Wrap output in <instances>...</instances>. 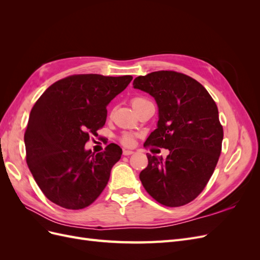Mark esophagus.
<instances>
[{"label":"esophagus","instance_id":"1","mask_svg":"<svg viewBox=\"0 0 260 260\" xmlns=\"http://www.w3.org/2000/svg\"><path fill=\"white\" fill-rule=\"evenodd\" d=\"M122 153H123L124 156H129V155H132L135 152H133V151H129V149H123Z\"/></svg>","mask_w":260,"mask_h":260}]
</instances>
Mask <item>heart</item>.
I'll return each mask as SVG.
<instances>
[{
    "mask_svg": "<svg viewBox=\"0 0 260 260\" xmlns=\"http://www.w3.org/2000/svg\"><path fill=\"white\" fill-rule=\"evenodd\" d=\"M145 102H147V100L143 96H135L131 100V105L133 106V108L137 109L141 104L145 103ZM136 139H137V135H135V133L124 132L120 137V142L124 146H132L136 143Z\"/></svg>",
    "mask_w": 260,
    "mask_h": 260,
    "instance_id": "heart-1",
    "label": "heart"
}]
</instances>
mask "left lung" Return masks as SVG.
<instances>
[{"instance_id":"left-lung-1","label":"left lung","mask_w":260,"mask_h":260,"mask_svg":"<svg viewBox=\"0 0 260 260\" xmlns=\"http://www.w3.org/2000/svg\"><path fill=\"white\" fill-rule=\"evenodd\" d=\"M133 86L151 94L158 105L157 129L144 147L169 149L166 159L146 154L141 182L161 205H186L205 188L221 153L223 128L215 101L200 82L174 70L137 77Z\"/></svg>"}]
</instances>
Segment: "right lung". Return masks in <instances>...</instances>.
<instances>
[{"mask_svg": "<svg viewBox=\"0 0 260 260\" xmlns=\"http://www.w3.org/2000/svg\"><path fill=\"white\" fill-rule=\"evenodd\" d=\"M132 76H68L36 102L25 131L26 160L37 184L56 205L78 210L103 192L122 149L109 144L94 154L84 145L104 127L107 105Z\"/></svg>", "mask_w": 260, "mask_h": 260, "instance_id": "obj_1", "label": "right lung"}]
</instances>
